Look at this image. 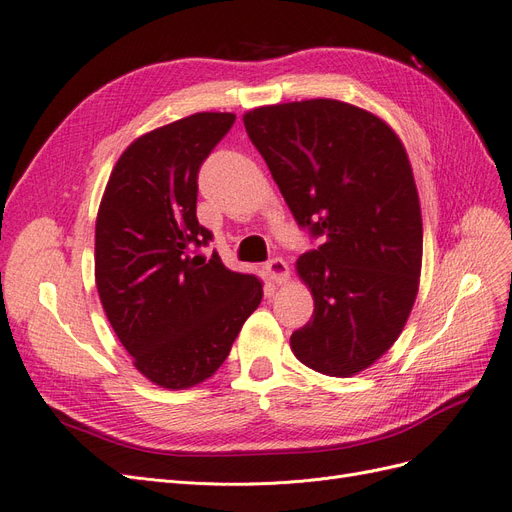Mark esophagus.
I'll return each mask as SVG.
<instances>
[{
    "label": "esophagus",
    "instance_id": "obj_1",
    "mask_svg": "<svg viewBox=\"0 0 512 512\" xmlns=\"http://www.w3.org/2000/svg\"><path fill=\"white\" fill-rule=\"evenodd\" d=\"M265 271H267L269 280H271L273 284H286V282H288V277H290V267H288V262H286V260H282V258H273V260H269L267 265H265Z\"/></svg>",
    "mask_w": 512,
    "mask_h": 512
}]
</instances>
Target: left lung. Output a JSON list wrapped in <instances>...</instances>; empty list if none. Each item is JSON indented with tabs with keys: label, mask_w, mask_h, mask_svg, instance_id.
I'll list each match as a JSON object with an SVG mask.
<instances>
[{
	"label": "left lung",
	"mask_w": 512,
	"mask_h": 512,
	"mask_svg": "<svg viewBox=\"0 0 512 512\" xmlns=\"http://www.w3.org/2000/svg\"><path fill=\"white\" fill-rule=\"evenodd\" d=\"M243 123L294 220L324 239L294 265L314 316L290 348L350 378L397 342L418 294L423 220L406 147L384 119L333 98L258 106Z\"/></svg>",
	"instance_id": "obj_1"
}]
</instances>
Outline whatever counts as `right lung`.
Returning <instances> with one entry per match:
<instances>
[{"label": "right lung", "mask_w": 512, "mask_h": 512, "mask_svg": "<svg viewBox=\"0 0 512 512\" xmlns=\"http://www.w3.org/2000/svg\"><path fill=\"white\" fill-rule=\"evenodd\" d=\"M235 113H194L132 141L96 218V288L134 367L168 391L211 378L262 301L254 275L218 254L194 256L211 232L198 224V168Z\"/></svg>", "instance_id": "right-lung-1"}]
</instances>
